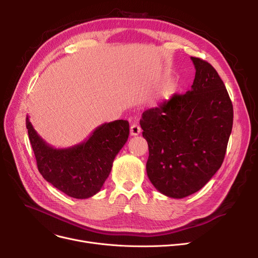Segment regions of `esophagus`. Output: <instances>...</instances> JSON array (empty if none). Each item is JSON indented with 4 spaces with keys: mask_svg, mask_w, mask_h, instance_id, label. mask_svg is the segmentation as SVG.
<instances>
[{
    "mask_svg": "<svg viewBox=\"0 0 258 258\" xmlns=\"http://www.w3.org/2000/svg\"><path fill=\"white\" fill-rule=\"evenodd\" d=\"M130 132H131L132 136H138V135H139L140 132H141V127H140L137 123H134V124L131 125Z\"/></svg>",
    "mask_w": 258,
    "mask_h": 258,
    "instance_id": "obj_1",
    "label": "esophagus"
}]
</instances>
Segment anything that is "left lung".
I'll return each mask as SVG.
<instances>
[{"label": "left lung", "mask_w": 258, "mask_h": 258, "mask_svg": "<svg viewBox=\"0 0 258 258\" xmlns=\"http://www.w3.org/2000/svg\"><path fill=\"white\" fill-rule=\"evenodd\" d=\"M191 90L142 114L148 144L147 177L158 191L183 199L199 191L220 169L233 124V105L223 80L207 61L190 57Z\"/></svg>", "instance_id": "8db88e82"}]
</instances>
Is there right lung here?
I'll use <instances>...</instances> for the list:
<instances>
[{
    "label": "right lung",
    "mask_w": 258,
    "mask_h": 258,
    "mask_svg": "<svg viewBox=\"0 0 258 258\" xmlns=\"http://www.w3.org/2000/svg\"><path fill=\"white\" fill-rule=\"evenodd\" d=\"M26 127L43 178L58 190L75 199H88L100 191L113 162L130 135L126 120L103 123L77 145L54 148L33 128L29 117Z\"/></svg>",
    "instance_id": "add662e5"
}]
</instances>
